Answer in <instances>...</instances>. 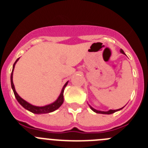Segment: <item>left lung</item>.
I'll return each mask as SVG.
<instances>
[{
  "label": "left lung",
  "mask_w": 148,
  "mask_h": 148,
  "mask_svg": "<svg viewBox=\"0 0 148 148\" xmlns=\"http://www.w3.org/2000/svg\"><path fill=\"white\" fill-rule=\"evenodd\" d=\"M120 52H121V53H122V54H125V53H124V51H123V49H121V50H120ZM90 108H91V110H92V111H94L95 113H101V114H112V113H115V112H116V111L120 110H121L123 108H124V107H123V108H120V109H119V110H108V111H100V110H97L94 109V108H92V107H91V106H90Z\"/></svg>",
  "instance_id": "left-lung-1"
}]
</instances>
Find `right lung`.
Masks as SVG:
<instances>
[{
	"mask_svg": "<svg viewBox=\"0 0 148 148\" xmlns=\"http://www.w3.org/2000/svg\"><path fill=\"white\" fill-rule=\"evenodd\" d=\"M18 59H19V58H18V59L15 61V62L14 63V64H13L12 71V73H11V86H12V88L13 92H14V94H15V98H16L18 103H19V104H20L23 108H25L26 110H27L30 111V112H32V113H36V114L49 113H51V112H53V111H55L56 110L58 109V108H59L61 106V104H63V102H64V88L66 86V84H67L68 82H66V83L64 84V86L63 87L62 90H61V94H60L58 99H57L56 101H54V102L52 103V104H48V105L43 106V107H37V106L32 105V104H29V103H28L27 101H26L25 100H23L22 98H21L20 96L18 95V94L17 93L16 91H15V86H14V84H13V81H12V76H13V70H14V68H15V64H16L17 61H18Z\"/></svg>",
	"mask_w": 148,
	"mask_h": 148,
	"instance_id": "add662e5",
	"label": "right lung"
}]
</instances>
